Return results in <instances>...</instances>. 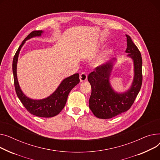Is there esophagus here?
<instances>
[{
  "mask_svg": "<svg viewBox=\"0 0 160 160\" xmlns=\"http://www.w3.org/2000/svg\"><path fill=\"white\" fill-rule=\"evenodd\" d=\"M81 82H84L87 80V75L85 72H82L80 74V77H79Z\"/></svg>",
  "mask_w": 160,
  "mask_h": 160,
  "instance_id": "1",
  "label": "esophagus"
}]
</instances>
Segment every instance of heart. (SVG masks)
Segmentation results:
<instances>
[{
  "label": "heart",
  "mask_w": 160,
  "mask_h": 160,
  "mask_svg": "<svg viewBox=\"0 0 160 160\" xmlns=\"http://www.w3.org/2000/svg\"><path fill=\"white\" fill-rule=\"evenodd\" d=\"M112 48H108L107 49H106L104 52H103L101 55L99 57V58L98 59L96 63L98 64H101L102 63H103L105 62V61L107 59V58L108 56L112 53Z\"/></svg>",
  "instance_id": "obj_1"
}]
</instances>
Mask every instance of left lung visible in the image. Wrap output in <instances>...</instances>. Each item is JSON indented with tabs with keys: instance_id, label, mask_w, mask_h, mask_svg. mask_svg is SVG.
I'll list each match as a JSON object with an SVG mask.
<instances>
[{
	"instance_id": "8db88e82",
	"label": "left lung",
	"mask_w": 160,
	"mask_h": 160,
	"mask_svg": "<svg viewBox=\"0 0 160 160\" xmlns=\"http://www.w3.org/2000/svg\"><path fill=\"white\" fill-rule=\"evenodd\" d=\"M127 57L134 63V78L129 89L117 92L110 82L111 72L116 59H113L95 68L88 77L92 93L89 107L93 115L100 119H110L127 111L134 102L142 84V58L130 37L126 35Z\"/></svg>"
}]
</instances>
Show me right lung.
I'll return each mask as SVG.
<instances>
[{
    "mask_svg": "<svg viewBox=\"0 0 160 160\" xmlns=\"http://www.w3.org/2000/svg\"><path fill=\"white\" fill-rule=\"evenodd\" d=\"M43 32L42 30L33 31L28 35L22 42L19 48L16 52L13 60V73L14 79L15 88L17 95L22 105L30 114L41 118H52L59 114L67 102L68 96L71 90L79 83V73L73 74L72 76L63 79L59 87L50 96L42 99H33L27 97L19 86L17 76V66L18 55L22 47L28 39L33 37H41Z\"/></svg>",
    "mask_w": 160,
    "mask_h": 160,
    "instance_id": "obj_1",
    "label": "right lung"
}]
</instances>
